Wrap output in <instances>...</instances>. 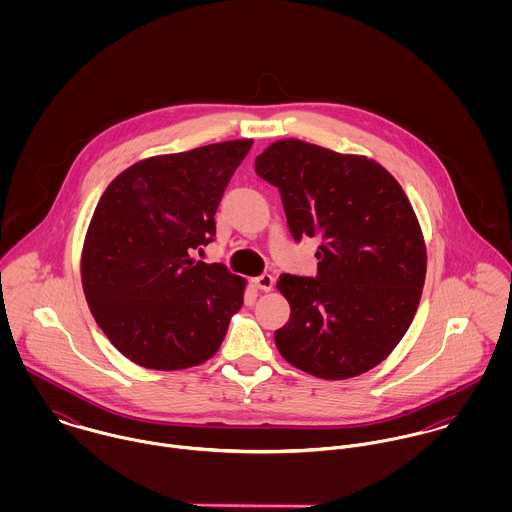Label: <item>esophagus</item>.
<instances>
[{"mask_svg": "<svg viewBox=\"0 0 512 512\" xmlns=\"http://www.w3.org/2000/svg\"><path fill=\"white\" fill-rule=\"evenodd\" d=\"M254 286L262 292H270L274 288V278L270 274H262V276L254 278Z\"/></svg>", "mask_w": 512, "mask_h": 512, "instance_id": "1", "label": "esophagus"}]
</instances>
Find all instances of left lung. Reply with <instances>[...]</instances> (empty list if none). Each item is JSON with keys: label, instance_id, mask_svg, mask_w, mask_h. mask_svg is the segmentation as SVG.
<instances>
[{"label": "left lung", "instance_id": "left-lung-1", "mask_svg": "<svg viewBox=\"0 0 512 512\" xmlns=\"http://www.w3.org/2000/svg\"><path fill=\"white\" fill-rule=\"evenodd\" d=\"M256 173L278 187L293 238H319L317 276L282 274L290 321L280 355L345 380L380 365L408 331L426 280V244L400 183L365 155L301 140L264 149Z\"/></svg>", "mask_w": 512, "mask_h": 512}]
</instances>
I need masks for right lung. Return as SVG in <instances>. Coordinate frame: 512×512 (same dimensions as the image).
I'll return each mask as SVG.
<instances>
[{
  "label": "right lung",
  "mask_w": 512,
  "mask_h": 512,
  "mask_svg": "<svg viewBox=\"0 0 512 512\" xmlns=\"http://www.w3.org/2000/svg\"><path fill=\"white\" fill-rule=\"evenodd\" d=\"M250 147L232 140L147 157L100 197L82 248V290L98 327L136 365L181 370L219 351L246 282L191 252L213 242L222 193Z\"/></svg>",
  "instance_id": "1"
}]
</instances>
